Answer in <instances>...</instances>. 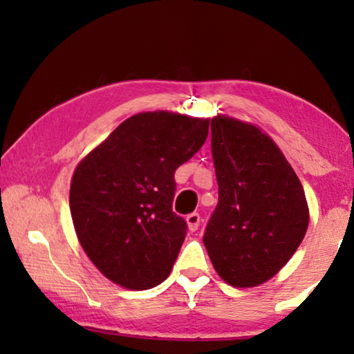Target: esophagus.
Listing matches in <instances>:
<instances>
[{
    "label": "esophagus",
    "instance_id": "obj_1",
    "mask_svg": "<svg viewBox=\"0 0 354 354\" xmlns=\"http://www.w3.org/2000/svg\"><path fill=\"white\" fill-rule=\"evenodd\" d=\"M200 221L201 217L198 212H192V214L187 216V224H188V229H190L192 232L198 230V227H200Z\"/></svg>",
    "mask_w": 354,
    "mask_h": 354
}]
</instances>
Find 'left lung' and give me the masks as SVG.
<instances>
[{"label": "left lung", "instance_id": "1", "mask_svg": "<svg viewBox=\"0 0 354 354\" xmlns=\"http://www.w3.org/2000/svg\"><path fill=\"white\" fill-rule=\"evenodd\" d=\"M219 201L203 243L217 274L234 287H256L279 272L306 234L301 182L282 151L254 125L211 120Z\"/></svg>", "mask_w": 354, "mask_h": 354}]
</instances>
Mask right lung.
<instances>
[{
	"instance_id": "1",
	"label": "right lung",
	"mask_w": 354,
	"mask_h": 354,
	"mask_svg": "<svg viewBox=\"0 0 354 354\" xmlns=\"http://www.w3.org/2000/svg\"><path fill=\"white\" fill-rule=\"evenodd\" d=\"M207 119L156 111L124 120L79 166L71 214L79 241L109 280L148 290L171 274L188 225L172 211L177 167L200 151Z\"/></svg>"
}]
</instances>
